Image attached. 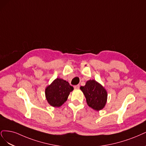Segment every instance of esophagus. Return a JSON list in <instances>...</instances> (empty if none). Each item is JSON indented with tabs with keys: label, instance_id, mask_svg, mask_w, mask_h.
I'll return each mask as SVG.
<instances>
[{
	"label": "esophagus",
	"instance_id": "obj_1",
	"mask_svg": "<svg viewBox=\"0 0 146 146\" xmlns=\"http://www.w3.org/2000/svg\"><path fill=\"white\" fill-rule=\"evenodd\" d=\"M79 87H80V86H79V85H76V86H74V88L75 89H79Z\"/></svg>",
	"mask_w": 146,
	"mask_h": 146
}]
</instances>
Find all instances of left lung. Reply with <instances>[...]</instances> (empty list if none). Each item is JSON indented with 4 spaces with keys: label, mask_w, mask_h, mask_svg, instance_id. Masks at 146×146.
I'll return each instance as SVG.
<instances>
[{
    "label": "left lung",
    "mask_w": 146,
    "mask_h": 146,
    "mask_svg": "<svg viewBox=\"0 0 146 146\" xmlns=\"http://www.w3.org/2000/svg\"><path fill=\"white\" fill-rule=\"evenodd\" d=\"M80 89L85 96L89 107L96 111L104 109L107 100V92L101 84L95 80L90 79Z\"/></svg>",
    "instance_id": "8db88e82"
}]
</instances>
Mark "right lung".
I'll return each mask as SVG.
<instances>
[{"label":"right lung","mask_w":146,"mask_h":146,"mask_svg":"<svg viewBox=\"0 0 146 146\" xmlns=\"http://www.w3.org/2000/svg\"><path fill=\"white\" fill-rule=\"evenodd\" d=\"M73 90V87L67 81L58 78L45 88L46 100L51 106L59 107L67 100Z\"/></svg>","instance_id":"right-lung-1"}]
</instances>
